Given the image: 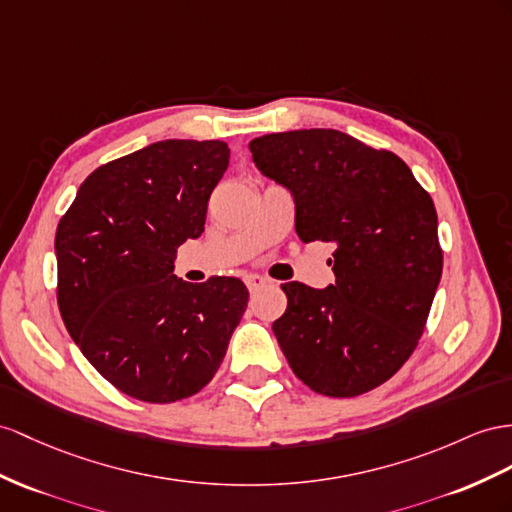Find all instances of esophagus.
Masks as SVG:
<instances>
[{
	"label": "esophagus",
	"mask_w": 512,
	"mask_h": 512,
	"mask_svg": "<svg viewBox=\"0 0 512 512\" xmlns=\"http://www.w3.org/2000/svg\"><path fill=\"white\" fill-rule=\"evenodd\" d=\"M244 281H246V287H248V292H251V294L259 292L261 287L268 285V279L261 277V274H246Z\"/></svg>",
	"instance_id": "1"
}]
</instances>
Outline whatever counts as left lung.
<instances>
[{
    "mask_svg": "<svg viewBox=\"0 0 512 512\" xmlns=\"http://www.w3.org/2000/svg\"><path fill=\"white\" fill-rule=\"evenodd\" d=\"M255 166L294 194L303 242L335 244V283H283L272 324L309 389L352 398L396 374L424 333L443 270L437 209L396 153L335 129L251 140Z\"/></svg>",
    "mask_w": 512,
    "mask_h": 512,
    "instance_id": "left-lung-1",
    "label": "left lung"
}]
</instances>
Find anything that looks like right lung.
I'll return each instance as SVG.
<instances>
[{
	"label": "right lung",
	"instance_id": "1",
	"mask_svg": "<svg viewBox=\"0 0 512 512\" xmlns=\"http://www.w3.org/2000/svg\"><path fill=\"white\" fill-rule=\"evenodd\" d=\"M229 153L220 140L153 142L93 170L58 222L64 326L90 365L136 400L201 391L246 311L240 279L173 274L177 248L205 229Z\"/></svg>",
	"mask_w": 512,
	"mask_h": 512
}]
</instances>
